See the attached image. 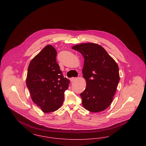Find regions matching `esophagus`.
<instances>
[{
	"label": "esophagus",
	"mask_w": 146,
	"mask_h": 146,
	"mask_svg": "<svg viewBox=\"0 0 146 146\" xmlns=\"http://www.w3.org/2000/svg\"><path fill=\"white\" fill-rule=\"evenodd\" d=\"M76 79V78H74V77H72L71 78H70V80L71 82H73V81H74V80Z\"/></svg>",
	"instance_id": "obj_1"
}]
</instances>
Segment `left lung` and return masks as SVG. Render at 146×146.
<instances>
[{
	"label": "left lung",
	"mask_w": 146,
	"mask_h": 146,
	"mask_svg": "<svg viewBox=\"0 0 146 146\" xmlns=\"http://www.w3.org/2000/svg\"><path fill=\"white\" fill-rule=\"evenodd\" d=\"M72 48L84 58L82 73L86 86L80 94L84 107L91 112L104 111L111 104L120 80L117 63L97 44L82 43Z\"/></svg>",
	"instance_id": "left-lung-1"
}]
</instances>
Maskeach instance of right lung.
<instances>
[{"label":"right lung","mask_w":146,"mask_h":146,"mask_svg":"<svg viewBox=\"0 0 146 146\" xmlns=\"http://www.w3.org/2000/svg\"><path fill=\"white\" fill-rule=\"evenodd\" d=\"M57 52L48 45L31 60L26 84L35 104L44 113L56 111L62 105L70 80L62 74L56 62Z\"/></svg>","instance_id":"add662e5"}]
</instances>
